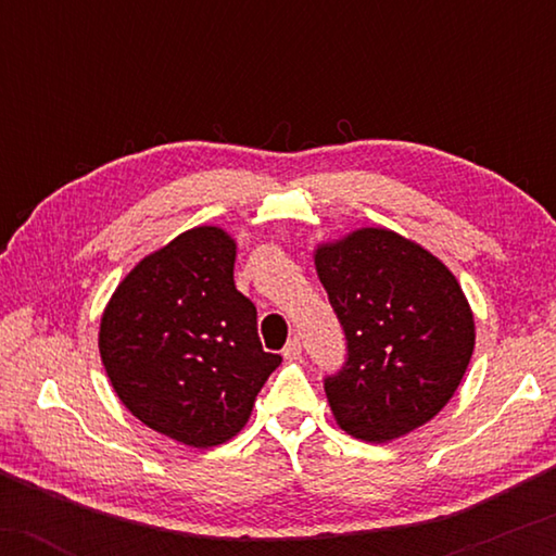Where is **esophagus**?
Masks as SVG:
<instances>
[{"instance_id":"1","label":"esophagus","mask_w":556,"mask_h":556,"mask_svg":"<svg viewBox=\"0 0 556 556\" xmlns=\"http://www.w3.org/2000/svg\"><path fill=\"white\" fill-rule=\"evenodd\" d=\"M283 359H288V362H295V359H301V341L299 339H291L288 341V344L283 346Z\"/></svg>"}]
</instances>
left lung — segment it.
Listing matches in <instances>:
<instances>
[{
  "instance_id": "obj_1",
  "label": "left lung",
  "mask_w": 556,
  "mask_h": 556,
  "mask_svg": "<svg viewBox=\"0 0 556 556\" xmlns=\"http://www.w3.org/2000/svg\"><path fill=\"white\" fill-rule=\"evenodd\" d=\"M316 273L346 337L344 367L324 379L337 422L384 443L432 420L458 390L476 344L453 273L384 227L321 245Z\"/></svg>"
}]
</instances>
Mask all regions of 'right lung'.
<instances>
[{"mask_svg": "<svg viewBox=\"0 0 556 556\" xmlns=\"http://www.w3.org/2000/svg\"><path fill=\"white\" fill-rule=\"evenodd\" d=\"M235 240L194 227L143 257L101 318V359L118 400L151 430L192 447L245 428L280 364L263 352L255 303L235 288Z\"/></svg>", "mask_w": 556, "mask_h": 556, "instance_id": "obj_1", "label": "right lung"}]
</instances>
